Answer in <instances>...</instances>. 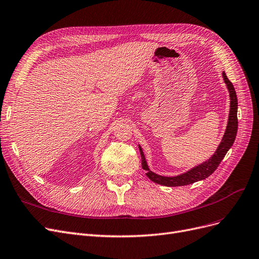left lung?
I'll return each instance as SVG.
<instances>
[{
  "label": "left lung",
  "mask_w": 259,
  "mask_h": 259,
  "mask_svg": "<svg viewBox=\"0 0 259 259\" xmlns=\"http://www.w3.org/2000/svg\"><path fill=\"white\" fill-rule=\"evenodd\" d=\"M222 75H223V80L227 86V90L229 92L231 109H229V116H228L225 133L221 143H220L219 147L214 151V154L207 161L187 170L184 174H180L173 177H167V176L158 175L149 169L145 156H144V152H143L142 147L139 145L141 157H142V167L143 169L146 170V175L151 181H154V183L158 185L166 186V187H181V186L191 185V184L196 183V181L206 179L218 168L219 164L221 163V161L225 157L226 152L233 146L237 136V130H238V118H237L238 100H237V95H236V91L234 89L233 83L228 80L225 72H223Z\"/></svg>",
  "instance_id": "1"
}]
</instances>
